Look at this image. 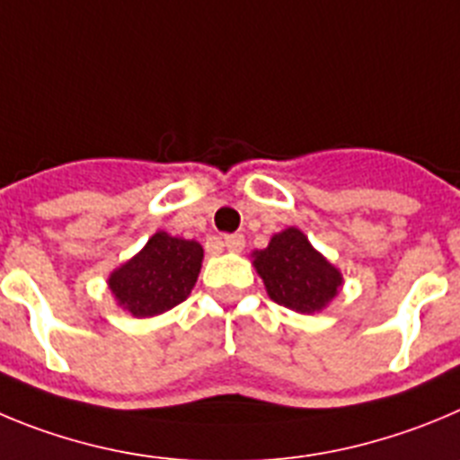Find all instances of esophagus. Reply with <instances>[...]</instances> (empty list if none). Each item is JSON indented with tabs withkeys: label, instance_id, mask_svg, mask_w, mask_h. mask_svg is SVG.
I'll return each instance as SVG.
<instances>
[{
	"label": "esophagus",
	"instance_id": "obj_1",
	"mask_svg": "<svg viewBox=\"0 0 460 460\" xmlns=\"http://www.w3.org/2000/svg\"><path fill=\"white\" fill-rule=\"evenodd\" d=\"M225 247L229 252H243V247H245V235L243 234L225 235Z\"/></svg>",
	"mask_w": 460,
	"mask_h": 460
}]
</instances>
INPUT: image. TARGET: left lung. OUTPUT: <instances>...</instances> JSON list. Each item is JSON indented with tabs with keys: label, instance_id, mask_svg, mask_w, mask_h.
Wrapping results in <instances>:
<instances>
[{
	"label": "left lung",
	"instance_id": "left-lung-1",
	"mask_svg": "<svg viewBox=\"0 0 460 460\" xmlns=\"http://www.w3.org/2000/svg\"><path fill=\"white\" fill-rule=\"evenodd\" d=\"M254 266L268 296L293 312L312 314L337 296L341 275L297 229L272 235L266 250L254 252Z\"/></svg>",
	"mask_w": 460,
	"mask_h": 460
}]
</instances>
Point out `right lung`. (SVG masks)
Wrapping results in <instances>:
<instances>
[{
  "mask_svg": "<svg viewBox=\"0 0 460 460\" xmlns=\"http://www.w3.org/2000/svg\"><path fill=\"white\" fill-rule=\"evenodd\" d=\"M201 259L204 250L197 240L158 231L135 259L111 272L110 288L132 316H155L188 297L199 277Z\"/></svg>",
  "mask_w": 460,
  "mask_h": 460,
  "instance_id": "add662e5",
  "label": "right lung"
}]
</instances>
